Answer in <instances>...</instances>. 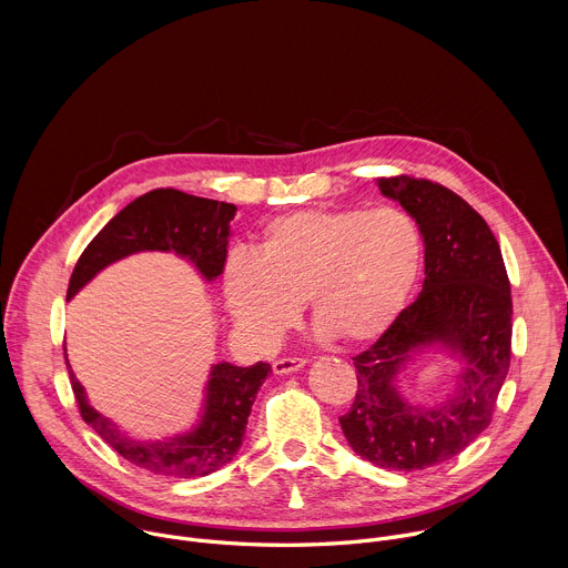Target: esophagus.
<instances>
[{
    "label": "esophagus",
    "instance_id": "1",
    "mask_svg": "<svg viewBox=\"0 0 568 568\" xmlns=\"http://www.w3.org/2000/svg\"><path fill=\"white\" fill-rule=\"evenodd\" d=\"M307 362L301 359V357H283V359H276L274 362V373L276 375H290V373H296L305 366Z\"/></svg>",
    "mask_w": 568,
    "mask_h": 568
}]
</instances>
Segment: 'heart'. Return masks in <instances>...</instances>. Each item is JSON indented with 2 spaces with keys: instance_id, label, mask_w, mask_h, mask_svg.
Returning a JSON list of instances; mask_svg holds the SVG:
<instances>
[{
  "instance_id": "heart-1",
  "label": "heart",
  "mask_w": 568,
  "mask_h": 568,
  "mask_svg": "<svg viewBox=\"0 0 568 568\" xmlns=\"http://www.w3.org/2000/svg\"><path fill=\"white\" fill-rule=\"evenodd\" d=\"M420 258L418 226L395 206L292 211L263 226L254 256L229 258L222 298L258 351L281 342L305 301L323 335L362 346L407 307Z\"/></svg>"
}]
</instances>
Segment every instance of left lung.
Listing matches in <instances>:
<instances>
[{
  "instance_id": "1",
  "label": "left lung",
  "mask_w": 568,
  "mask_h": 568,
  "mask_svg": "<svg viewBox=\"0 0 568 568\" xmlns=\"http://www.w3.org/2000/svg\"><path fill=\"white\" fill-rule=\"evenodd\" d=\"M377 186L423 233L425 283L393 326L353 357L357 395L339 423L362 458L414 471L454 458L490 425L510 368L513 298L499 242L463 197L407 175L379 178ZM427 352L457 364L453 388L436 405L412 403L398 386Z\"/></svg>"
}]
</instances>
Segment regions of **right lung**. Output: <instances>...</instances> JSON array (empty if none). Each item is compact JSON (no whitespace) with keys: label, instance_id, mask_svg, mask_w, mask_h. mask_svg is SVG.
<instances>
[{"label":"right lung","instance_id":"add662e5","mask_svg":"<svg viewBox=\"0 0 568 568\" xmlns=\"http://www.w3.org/2000/svg\"><path fill=\"white\" fill-rule=\"evenodd\" d=\"M235 204L195 197L175 189H156L119 211L90 242L73 267L67 301L83 290L105 267L141 252H164L186 258L206 283H213L226 263L231 220ZM71 388L83 420L123 458L175 478L206 476L231 463L245 438L247 418L267 375L270 364L233 366L217 362L209 371L197 423L166 438H134L114 420L97 412L69 366Z\"/></svg>","mask_w":568,"mask_h":568}]
</instances>
